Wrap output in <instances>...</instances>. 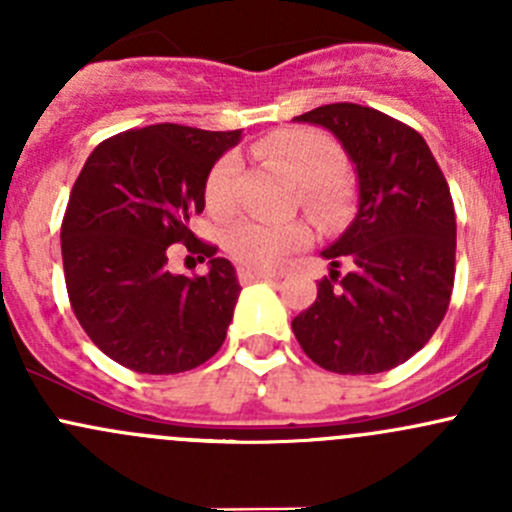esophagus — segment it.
I'll return each instance as SVG.
<instances>
[{
	"label": "esophagus",
	"instance_id": "obj_1",
	"mask_svg": "<svg viewBox=\"0 0 512 512\" xmlns=\"http://www.w3.org/2000/svg\"><path fill=\"white\" fill-rule=\"evenodd\" d=\"M242 285H250V282H262V280H277V272H267V270H240L237 272Z\"/></svg>",
	"mask_w": 512,
	"mask_h": 512
}]
</instances>
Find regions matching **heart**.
I'll use <instances>...</instances> for the list:
<instances>
[{
	"label": "heart",
	"mask_w": 512,
	"mask_h": 512,
	"mask_svg": "<svg viewBox=\"0 0 512 512\" xmlns=\"http://www.w3.org/2000/svg\"><path fill=\"white\" fill-rule=\"evenodd\" d=\"M257 156L287 170L299 185L307 208L317 215H332L347 200L344 180V151L324 133L312 128H282L257 146ZM237 173L240 163L235 156H223L210 168L205 178V205L213 215H230L237 205ZM309 240L307 225L302 223H260L237 220L223 230L227 255L245 267L270 270Z\"/></svg>",
	"instance_id": "1"
}]
</instances>
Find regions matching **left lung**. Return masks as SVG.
Masks as SVG:
<instances>
[{
  "mask_svg": "<svg viewBox=\"0 0 512 512\" xmlns=\"http://www.w3.org/2000/svg\"><path fill=\"white\" fill-rule=\"evenodd\" d=\"M337 136L359 178L352 225L317 299L292 319L304 354L334 374H379L411 359L446 317L456 275V213L431 148L406 123L359 103L294 116ZM347 261L350 272L338 277Z\"/></svg>",
  "mask_w": 512,
  "mask_h": 512,
  "instance_id": "1",
  "label": "left lung"
}]
</instances>
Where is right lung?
I'll return each mask as SVG.
<instances>
[{
    "label": "right lung",
    "mask_w": 512,
    "mask_h": 512,
    "mask_svg": "<svg viewBox=\"0 0 512 512\" xmlns=\"http://www.w3.org/2000/svg\"><path fill=\"white\" fill-rule=\"evenodd\" d=\"M242 131L158 123L98 143L81 168L64 223L61 260L76 319L103 354L138 374H180L225 342L240 282L218 247L190 230L205 178ZM183 241L208 276L167 272Z\"/></svg>",
    "instance_id": "1"
}]
</instances>
